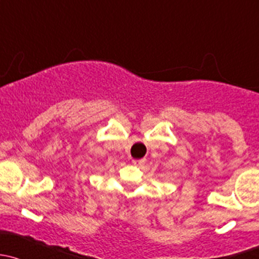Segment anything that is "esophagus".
<instances>
[{
    "mask_svg": "<svg viewBox=\"0 0 259 259\" xmlns=\"http://www.w3.org/2000/svg\"><path fill=\"white\" fill-rule=\"evenodd\" d=\"M132 163L135 166H141V164L145 163V159H132Z\"/></svg>",
    "mask_w": 259,
    "mask_h": 259,
    "instance_id": "1",
    "label": "esophagus"
}]
</instances>
